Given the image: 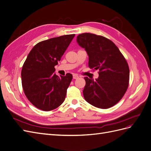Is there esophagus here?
Here are the masks:
<instances>
[{
    "label": "esophagus",
    "mask_w": 151,
    "mask_h": 151,
    "mask_svg": "<svg viewBox=\"0 0 151 151\" xmlns=\"http://www.w3.org/2000/svg\"><path fill=\"white\" fill-rule=\"evenodd\" d=\"M78 78H79V76H77V74L73 75V79H77Z\"/></svg>",
    "instance_id": "obj_1"
}]
</instances>
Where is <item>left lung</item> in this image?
Returning <instances> with one entry per match:
<instances>
[{
	"instance_id": "left-lung-1",
	"label": "left lung",
	"mask_w": 151,
	"mask_h": 151,
	"mask_svg": "<svg viewBox=\"0 0 151 151\" xmlns=\"http://www.w3.org/2000/svg\"><path fill=\"white\" fill-rule=\"evenodd\" d=\"M77 42L86 51L90 68L99 70L95 80L84 77L86 101L102 109L114 106L129 86V68L124 57L115 43L102 36L83 33L77 36Z\"/></svg>"
}]
</instances>
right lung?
<instances>
[{"label": "right lung", "instance_id": "obj_1", "mask_svg": "<svg viewBox=\"0 0 151 151\" xmlns=\"http://www.w3.org/2000/svg\"><path fill=\"white\" fill-rule=\"evenodd\" d=\"M75 35L52 38L36 44L29 53L21 70L24 94L35 107L48 111L64 101L72 79L68 73L56 75L54 67L70 45Z\"/></svg>", "mask_w": 151, "mask_h": 151}]
</instances>
